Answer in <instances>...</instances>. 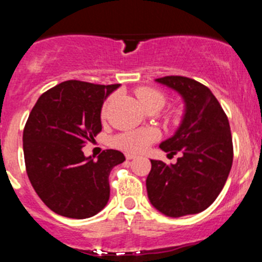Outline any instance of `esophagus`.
<instances>
[{"label":"esophagus","instance_id":"1","mask_svg":"<svg viewBox=\"0 0 262 262\" xmlns=\"http://www.w3.org/2000/svg\"><path fill=\"white\" fill-rule=\"evenodd\" d=\"M135 158H136V155H134V154H126V159H127V160L135 159Z\"/></svg>","mask_w":262,"mask_h":262}]
</instances>
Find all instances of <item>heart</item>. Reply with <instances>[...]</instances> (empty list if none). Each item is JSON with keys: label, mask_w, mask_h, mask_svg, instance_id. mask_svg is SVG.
Here are the masks:
<instances>
[{"label": "heart", "mask_w": 262, "mask_h": 262, "mask_svg": "<svg viewBox=\"0 0 262 262\" xmlns=\"http://www.w3.org/2000/svg\"><path fill=\"white\" fill-rule=\"evenodd\" d=\"M140 103L146 110L149 108L158 107L162 108L165 103V95L160 90L154 89L150 86L140 88L136 92ZM113 98H108L102 107V118L107 117L108 108ZM159 134L154 128H139V130H128L120 132L111 139V144L117 149L123 150L126 152H141L149 146L150 144L158 140Z\"/></svg>", "instance_id": "b5f03b06"}]
</instances>
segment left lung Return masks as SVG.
<instances>
[{"label":"left lung","mask_w":262,"mask_h":262,"mask_svg":"<svg viewBox=\"0 0 262 262\" xmlns=\"http://www.w3.org/2000/svg\"><path fill=\"white\" fill-rule=\"evenodd\" d=\"M158 82L180 93L186 115L174 136L160 144L176 164L151 160L146 178L150 203L167 216L198 214L208 209L227 182L233 163L229 121L208 86L185 76H164Z\"/></svg>","instance_id":"left-lung-1"}]
</instances>
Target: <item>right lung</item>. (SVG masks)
<instances>
[{"instance_id":"add662e5","label":"right lung","mask_w":262,"mask_h":262,"mask_svg":"<svg viewBox=\"0 0 262 262\" xmlns=\"http://www.w3.org/2000/svg\"><path fill=\"white\" fill-rule=\"evenodd\" d=\"M118 86L67 80L44 92L28 117L23 134L28 177L58 215L90 218L110 200V173L125 155L107 149L94 160L82 147L102 131L103 102Z\"/></svg>"}]
</instances>
